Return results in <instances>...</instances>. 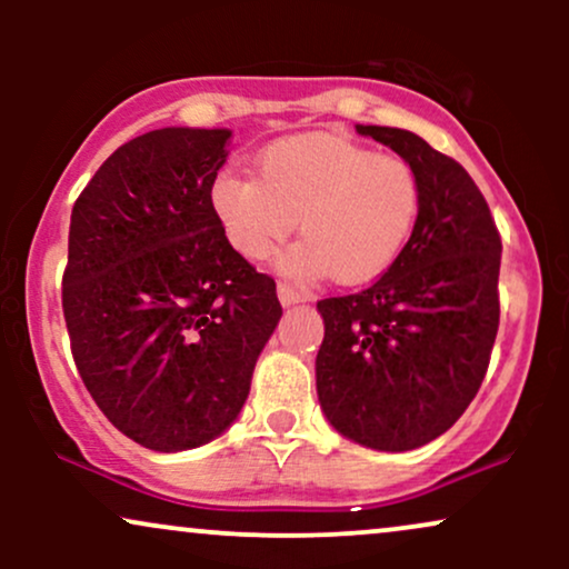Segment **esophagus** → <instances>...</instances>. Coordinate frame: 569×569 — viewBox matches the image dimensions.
<instances>
[{"label":"esophagus","mask_w":569,"mask_h":569,"mask_svg":"<svg viewBox=\"0 0 569 569\" xmlns=\"http://www.w3.org/2000/svg\"><path fill=\"white\" fill-rule=\"evenodd\" d=\"M278 299H280V305H283V307H289V305L305 302V299H307V293L297 291V289H293V286H289V283H278Z\"/></svg>","instance_id":"obj_1"}]
</instances>
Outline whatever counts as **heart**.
Listing matches in <instances>:
<instances>
[{"mask_svg": "<svg viewBox=\"0 0 569 569\" xmlns=\"http://www.w3.org/2000/svg\"><path fill=\"white\" fill-rule=\"evenodd\" d=\"M420 202L409 160L326 133L272 141L257 176L221 171L211 184V208L234 251L270 257L297 221L305 240L280 257V270L348 286L380 278L401 257Z\"/></svg>", "mask_w": 569, "mask_h": 569, "instance_id": "heart-1", "label": "heart"}]
</instances>
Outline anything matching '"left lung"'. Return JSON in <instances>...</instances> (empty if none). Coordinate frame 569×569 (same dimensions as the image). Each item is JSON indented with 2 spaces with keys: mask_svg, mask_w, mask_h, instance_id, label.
<instances>
[{
  "mask_svg": "<svg viewBox=\"0 0 569 569\" xmlns=\"http://www.w3.org/2000/svg\"><path fill=\"white\" fill-rule=\"evenodd\" d=\"M409 160L422 202L401 257L369 289L318 302L316 388L345 439L409 452L479 393L500 323V234L466 168L411 130L356 126Z\"/></svg>",
  "mask_w": 569,
  "mask_h": 569,
  "instance_id": "1",
  "label": "left lung"
}]
</instances>
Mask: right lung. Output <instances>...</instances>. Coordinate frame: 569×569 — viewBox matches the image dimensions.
<instances>
[{"mask_svg":"<svg viewBox=\"0 0 569 569\" xmlns=\"http://www.w3.org/2000/svg\"><path fill=\"white\" fill-rule=\"evenodd\" d=\"M232 130L160 128L98 168L74 202L63 318L84 388L154 452L238 420L283 316L276 280L230 246L211 208Z\"/></svg>","mask_w":569,"mask_h":569,"instance_id":"add662e5","label":"right lung"}]
</instances>
